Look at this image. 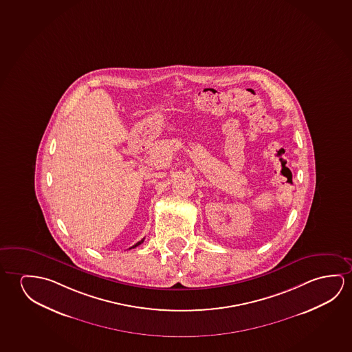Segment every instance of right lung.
<instances>
[{
  "label": "right lung",
  "mask_w": 352,
  "mask_h": 352,
  "mask_svg": "<svg viewBox=\"0 0 352 352\" xmlns=\"http://www.w3.org/2000/svg\"><path fill=\"white\" fill-rule=\"evenodd\" d=\"M144 243V239H142V240H140V241H139V243H136L135 245H134V246H131V248H130V249H134V248H136V246H139V245H141V243Z\"/></svg>",
  "instance_id": "right-lung-1"
}]
</instances>
